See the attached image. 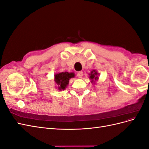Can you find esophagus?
Wrapping results in <instances>:
<instances>
[{"label":"esophagus","mask_w":149,"mask_h":149,"mask_svg":"<svg viewBox=\"0 0 149 149\" xmlns=\"http://www.w3.org/2000/svg\"><path fill=\"white\" fill-rule=\"evenodd\" d=\"M83 71H79V72H78L77 76H78V77L79 78H81L83 77Z\"/></svg>","instance_id":"esophagus-1"}]
</instances>
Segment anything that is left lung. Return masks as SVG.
Masks as SVG:
<instances>
[{"label": "left lung", "instance_id": "8db88e82", "mask_svg": "<svg viewBox=\"0 0 149 149\" xmlns=\"http://www.w3.org/2000/svg\"><path fill=\"white\" fill-rule=\"evenodd\" d=\"M99 76H100V73H98L97 71L94 70L91 71V73H89V78L91 80V83L94 84H96V81L98 80Z\"/></svg>", "mask_w": 149, "mask_h": 149}]
</instances>
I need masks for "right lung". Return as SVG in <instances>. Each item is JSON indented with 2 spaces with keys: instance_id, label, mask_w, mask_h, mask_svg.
Masks as SVG:
<instances>
[{
  "instance_id": "right-lung-1",
  "label": "right lung",
  "mask_w": 149,
  "mask_h": 149,
  "mask_svg": "<svg viewBox=\"0 0 149 149\" xmlns=\"http://www.w3.org/2000/svg\"><path fill=\"white\" fill-rule=\"evenodd\" d=\"M75 76L73 72H61V73H56L54 75V81L57 85L58 89L59 91L65 90L67 86L69 84V81L71 78H73Z\"/></svg>"
}]
</instances>
